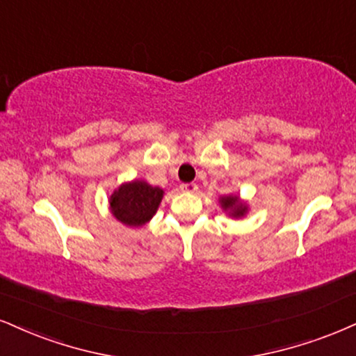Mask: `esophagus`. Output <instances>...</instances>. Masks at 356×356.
<instances>
[{
	"label": "esophagus",
	"instance_id": "obj_1",
	"mask_svg": "<svg viewBox=\"0 0 356 356\" xmlns=\"http://www.w3.org/2000/svg\"><path fill=\"white\" fill-rule=\"evenodd\" d=\"M179 188H181V191H185V193L198 191V185H196V183H183Z\"/></svg>",
	"mask_w": 356,
	"mask_h": 356
}]
</instances>
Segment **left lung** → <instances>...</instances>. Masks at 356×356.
Wrapping results in <instances>:
<instances>
[{
    "label": "left lung",
    "instance_id": "8db88e82",
    "mask_svg": "<svg viewBox=\"0 0 356 356\" xmlns=\"http://www.w3.org/2000/svg\"><path fill=\"white\" fill-rule=\"evenodd\" d=\"M221 206L225 209H231V214L234 218H239L243 216V214L245 213V204H243L239 201L238 196H227V198H221Z\"/></svg>",
    "mask_w": 356,
    "mask_h": 356
}]
</instances>
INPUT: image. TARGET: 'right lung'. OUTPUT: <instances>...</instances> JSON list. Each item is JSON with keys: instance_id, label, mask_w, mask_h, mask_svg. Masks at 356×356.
Segmentation results:
<instances>
[{"instance_id": "1", "label": "right lung", "mask_w": 356, "mask_h": 356, "mask_svg": "<svg viewBox=\"0 0 356 356\" xmlns=\"http://www.w3.org/2000/svg\"><path fill=\"white\" fill-rule=\"evenodd\" d=\"M163 198L160 188H153L145 181L122 185L111 198L112 214L127 226H143L156 213Z\"/></svg>"}]
</instances>
